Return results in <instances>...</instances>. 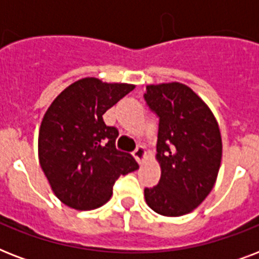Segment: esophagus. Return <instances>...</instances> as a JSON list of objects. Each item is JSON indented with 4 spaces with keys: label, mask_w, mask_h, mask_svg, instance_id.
Segmentation results:
<instances>
[{
    "label": "esophagus",
    "mask_w": 259,
    "mask_h": 259,
    "mask_svg": "<svg viewBox=\"0 0 259 259\" xmlns=\"http://www.w3.org/2000/svg\"><path fill=\"white\" fill-rule=\"evenodd\" d=\"M133 156L140 164H144V161L146 160V152L145 149H144V146H137L136 150L133 152Z\"/></svg>",
    "instance_id": "esophagus-1"
}]
</instances>
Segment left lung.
I'll list each match as a JSON object with an SVG mask.
<instances>
[{
  "instance_id": "obj_1",
  "label": "left lung",
  "mask_w": 259,
  "mask_h": 259,
  "mask_svg": "<svg viewBox=\"0 0 259 259\" xmlns=\"http://www.w3.org/2000/svg\"><path fill=\"white\" fill-rule=\"evenodd\" d=\"M146 105L158 117L161 177L145 188L146 204L164 217L191 212L208 196L222 160V138L208 106L185 84L146 86Z\"/></svg>"
}]
</instances>
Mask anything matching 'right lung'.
Wrapping results in <instances>:
<instances>
[{"label":"right lung","instance_id":"right-lung-1","mask_svg":"<svg viewBox=\"0 0 259 259\" xmlns=\"http://www.w3.org/2000/svg\"><path fill=\"white\" fill-rule=\"evenodd\" d=\"M133 89L84 78L59 94L47 110L38 160L54 193L71 208L101 207L118 177L138 169L132 154L115 148L117 127L103 121V114Z\"/></svg>","mask_w":259,"mask_h":259}]
</instances>
